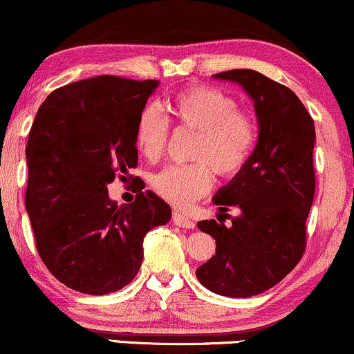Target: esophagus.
<instances>
[{"label":"esophagus","instance_id":"obj_1","mask_svg":"<svg viewBox=\"0 0 354 354\" xmlns=\"http://www.w3.org/2000/svg\"><path fill=\"white\" fill-rule=\"evenodd\" d=\"M173 223L176 226H180V228H188V230L194 228V221H193V219L186 218L185 214L180 213V211H174V213H173Z\"/></svg>","mask_w":354,"mask_h":354}]
</instances>
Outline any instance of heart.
Returning <instances> with one entry per match:
<instances>
[{
  "mask_svg": "<svg viewBox=\"0 0 354 354\" xmlns=\"http://www.w3.org/2000/svg\"><path fill=\"white\" fill-rule=\"evenodd\" d=\"M169 120L153 104L141 109L135 141L146 160L158 161L168 146L171 124L194 131L189 165L166 166L153 176L154 193L169 205L186 208L209 193L213 174L231 180L245 169L253 154L258 126L254 116L228 93L193 84L174 93L166 103Z\"/></svg>",
  "mask_w": 354,
  "mask_h": 354,
  "instance_id": "heart-1",
  "label": "heart"
}]
</instances>
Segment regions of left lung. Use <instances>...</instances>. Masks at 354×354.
<instances>
[{
	"instance_id": "1",
	"label": "left lung",
	"mask_w": 354,
	"mask_h": 354,
	"mask_svg": "<svg viewBox=\"0 0 354 354\" xmlns=\"http://www.w3.org/2000/svg\"><path fill=\"white\" fill-rule=\"evenodd\" d=\"M214 78L234 81L254 101L259 136L241 173L218 191V218L240 211L230 229L216 219L198 228L216 239V254L196 270L216 295L248 298L270 290L298 265L306 250V218L315 198V121L284 84L253 70Z\"/></svg>"
}]
</instances>
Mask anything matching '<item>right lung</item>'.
Returning <instances> with one entry per match:
<instances>
[{"mask_svg":"<svg viewBox=\"0 0 354 354\" xmlns=\"http://www.w3.org/2000/svg\"><path fill=\"white\" fill-rule=\"evenodd\" d=\"M156 86L111 75L75 81L43 101L30 129L24 203L36 250L80 293L108 295L131 283L146 233L171 218L153 191L121 206L108 196V183L138 166V115Z\"/></svg>","mask_w":354,"mask_h":354,"instance_id":"obj_1","label":"right lung"}]
</instances>
